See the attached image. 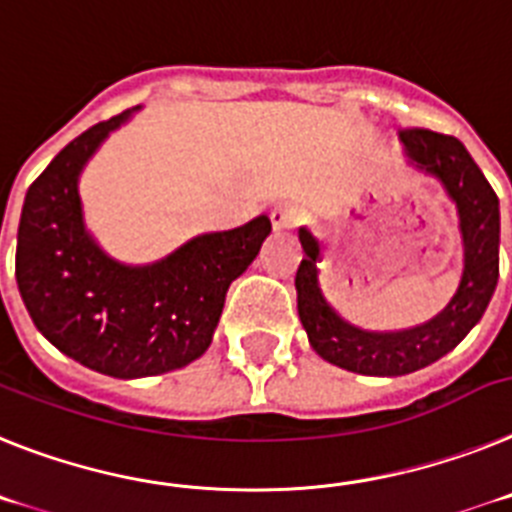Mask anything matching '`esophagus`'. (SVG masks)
<instances>
[{"mask_svg":"<svg viewBox=\"0 0 512 512\" xmlns=\"http://www.w3.org/2000/svg\"><path fill=\"white\" fill-rule=\"evenodd\" d=\"M270 221H273L275 231L291 229V226L299 221V211L293 206H288V203H283V206H275L273 211H270Z\"/></svg>","mask_w":512,"mask_h":512,"instance_id":"34e87169","label":"esophagus"}]
</instances>
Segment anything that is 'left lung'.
<instances>
[{
  "label": "left lung",
  "mask_w": 512,
  "mask_h": 512,
  "mask_svg": "<svg viewBox=\"0 0 512 512\" xmlns=\"http://www.w3.org/2000/svg\"><path fill=\"white\" fill-rule=\"evenodd\" d=\"M402 157L407 167L433 177L459 216V286L433 319L410 330H361L340 317L319 283L322 244L309 226H299L304 260L296 270V306L309 345L319 358L361 376H407L451 353L482 319L500 273V203L466 146L433 131H404Z\"/></svg>",
  "instance_id": "8db88e82"
}]
</instances>
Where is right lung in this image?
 Returning a JSON list of instances; mask_svg holds the SVG:
<instances>
[{
  "label": "right lung",
  "instance_id": "add662e5",
  "mask_svg": "<svg viewBox=\"0 0 512 512\" xmlns=\"http://www.w3.org/2000/svg\"><path fill=\"white\" fill-rule=\"evenodd\" d=\"M141 105L66 144L22 203L15 275L30 319L53 348L113 379H144L198 361L226 291L270 234L262 213L206 231L162 260L131 265L102 250L84 221L79 177Z\"/></svg>",
  "mask_w": 512,
  "mask_h": 512
}]
</instances>
